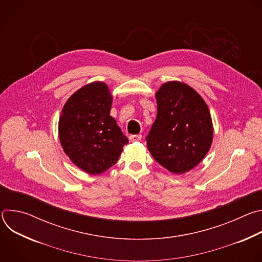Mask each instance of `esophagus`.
<instances>
[{"instance_id":"obj_1","label":"esophagus","mask_w":262,"mask_h":262,"mask_svg":"<svg viewBox=\"0 0 262 262\" xmlns=\"http://www.w3.org/2000/svg\"><path fill=\"white\" fill-rule=\"evenodd\" d=\"M141 139H142V135H130V136H129V141H130V142L141 141Z\"/></svg>"}]
</instances>
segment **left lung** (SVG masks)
<instances>
[{
  "instance_id": "left-lung-1",
  "label": "left lung",
  "mask_w": 262,
  "mask_h": 262,
  "mask_svg": "<svg viewBox=\"0 0 262 262\" xmlns=\"http://www.w3.org/2000/svg\"><path fill=\"white\" fill-rule=\"evenodd\" d=\"M158 115L146 137L154 159L168 171L183 174L207 155L213 138L208 106L184 83L171 81L156 93Z\"/></svg>"
}]
</instances>
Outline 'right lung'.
<instances>
[{
    "label": "right lung",
    "mask_w": 262,
    "mask_h": 262,
    "mask_svg": "<svg viewBox=\"0 0 262 262\" xmlns=\"http://www.w3.org/2000/svg\"><path fill=\"white\" fill-rule=\"evenodd\" d=\"M112 102L107 85L93 82L68 98L59 119V138L65 155L91 175L115 165L128 143L110 115Z\"/></svg>",
    "instance_id": "right-lung-1"
}]
</instances>
